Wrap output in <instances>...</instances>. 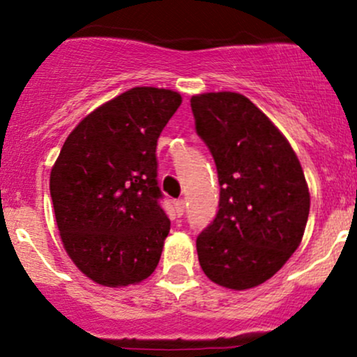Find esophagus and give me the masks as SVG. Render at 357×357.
Masks as SVG:
<instances>
[{"label":"esophagus","instance_id":"1","mask_svg":"<svg viewBox=\"0 0 357 357\" xmlns=\"http://www.w3.org/2000/svg\"><path fill=\"white\" fill-rule=\"evenodd\" d=\"M174 210L179 216L184 215V211H186V202H184V199H178V202L174 203Z\"/></svg>","mask_w":357,"mask_h":357}]
</instances>
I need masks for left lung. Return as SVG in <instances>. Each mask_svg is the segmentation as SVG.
<instances>
[{"instance_id": "left-lung-1", "label": "left lung", "mask_w": 357, "mask_h": 357, "mask_svg": "<svg viewBox=\"0 0 357 357\" xmlns=\"http://www.w3.org/2000/svg\"><path fill=\"white\" fill-rule=\"evenodd\" d=\"M196 132L215 159L220 210L196 240L211 282L231 290L264 284L301 245L310 195L284 134L236 92L191 97Z\"/></svg>"}]
</instances>
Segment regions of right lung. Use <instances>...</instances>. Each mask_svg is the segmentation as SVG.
Listing matches in <instances>:
<instances>
[{"instance_id": "obj_1", "label": "right lung", "mask_w": 357, "mask_h": 357, "mask_svg": "<svg viewBox=\"0 0 357 357\" xmlns=\"http://www.w3.org/2000/svg\"><path fill=\"white\" fill-rule=\"evenodd\" d=\"M181 96L134 87L68 134L50 173L61 243L77 268L105 287L146 280L171 221L159 204L155 146Z\"/></svg>"}]
</instances>
